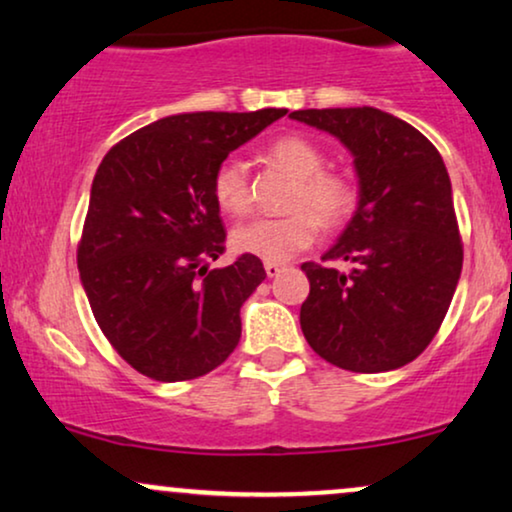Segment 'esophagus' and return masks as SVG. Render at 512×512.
Returning a JSON list of instances; mask_svg holds the SVG:
<instances>
[{
    "instance_id": "34e87169",
    "label": "esophagus",
    "mask_w": 512,
    "mask_h": 512,
    "mask_svg": "<svg viewBox=\"0 0 512 512\" xmlns=\"http://www.w3.org/2000/svg\"><path fill=\"white\" fill-rule=\"evenodd\" d=\"M282 268H285V266H282V263L266 261V275H268V277H277V275L282 273Z\"/></svg>"
}]
</instances>
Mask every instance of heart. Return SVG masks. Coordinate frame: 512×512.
<instances>
[{
  "label": "heart",
  "mask_w": 512,
  "mask_h": 512,
  "mask_svg": "<svg viewBox=\"0 0 512 512\" xmlns=\"http://www.w3.org/2000/svg\"><path fill=\"white\" fill-rule=\"evenodd\" d=\"M266 159L296 178L289 197L292 213L280 218H254L232 230V246L263 261H287L318 237L325 227L342 225L356 208V185L349 175L325 168L327 156L304 135H282L268 144ZM213 199L220 211L242 216L251 208V180L242 159L220 161L211 180Z\"/></svg>",
  "instance_id": "b5f03b06"
}]
</instances>
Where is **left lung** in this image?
Listing matches in <instances>:
<instances>
[{
    "mask_svg": "<svg viewBox=\"0 0 512 512\" xmlns=\"http://www.w3.org/2000/svg\"><path fill=\"white\" fill-rule=\"evenodd\" d=\"M289 116L339 137L353 154L361 199L323 261H308L301 330L327 363L387 372L420 356L439 332L463 268L451 180L437 147L372 106Z\"/></svg>",
    "mask_w": 512,
    "mask_h": 512,
    "instance_id": "1",
    "label": "left lung"
}]
</instances>
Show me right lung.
<instances>
[{
    "instance_id": "1",
    "label": "right lung",
    "mask_w": 512,
    "mask_h": 512,
    "mask_svg": "<svg viewBox=\"0 0 512 512\" xmlns=\"http://www.w3.org/2000/svg\"><path fill=\"white\" fill-rule=\"evenodd\" d=\"M285 113L161 118L99 163L78 242L80 280L99 330L151 380H194L239 344V308L266 270L251 254L208 268L225 251L211 180L230 151Z\"/></svg>"
}]
</instances>
